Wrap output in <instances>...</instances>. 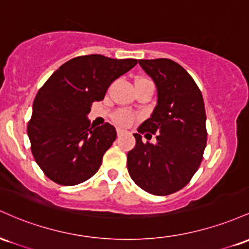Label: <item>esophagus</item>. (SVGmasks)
<instances>
[{
    "mask_svg": "<svg viewBox=\"0 0 249 249\" xmlns=\"http://www.w3.org/2000/svg\"><path fill=\"white\" fill-rule=\"evenodd\" d=\"M124 129H121V128H119V129H117V135H121V134H124Z\"/></svg>",
    "mask_w": 249,
    "mask_h": 249,
    "instance_id": "esophagus-1",
    "label": "esophagus"
}]
</instances>
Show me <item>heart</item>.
<instances>
[{
    "label": "heart",
    "mask_w": 249,
    "mask_h": 249,
    "mask_svg": "<svg viewBox=\"0 0 249 249\" xmlns=\"http://www.w3.org/2000/svg\"><path fill=\"white\" fill-rule=\"evenodd\" d=\"M141 80H146V79H141ZM114 119H115L116 124H119L121 125H128V124H132L134 117L132 114L127 113V111H120V113L116 114Z\"/></svg>",
    "instance_id": "obj_1"
}]
</instances>
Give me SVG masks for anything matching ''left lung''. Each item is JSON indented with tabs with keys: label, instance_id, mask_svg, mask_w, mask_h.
I'll list each match as a JSON object with an SVG mask.
<instances>
[{
	"label": "left lung",
	"instance_id": "left-lung-1",
	"mask_svg": "<svg viewBox=\"0 0 249 249\" xmlns=\"http://www.w3.org/2000/svg\"><path fill=\"white\" fill-rule=\"evenodd\" d=\"M156 87V106L134 134L127 154L130 178L150 194L169 195L182 189L199 169L207 142L203 97L193 77L169 58L139 60ZM156 133L155 144L142 142Z\"/></svg>",
	"mask_w": 249,
	"mask_h": 249
}]
</instances>
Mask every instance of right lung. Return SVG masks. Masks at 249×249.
I'll use <instances>...</instances> for the list:
<instances>
[{
  "mask_svg": "<svg viewBox=\"0 0 249 249\" xmlns=\"http://www.w3.org/2000/svg\"><path fill=\"white\" fill-rule=\"evenodd\" d=\"M135 58L86 55L69 60L47 80L33 105L28 136L36 163L50 180L75 186L90 178L116 139L113 124H90L91 103L129 71Z\"/></svg>",
  "mask_w": 249,
  "mask_h": 249,
  "instance_id": "right-lung-1",
  "label": "right lung"
}]
</instances>
